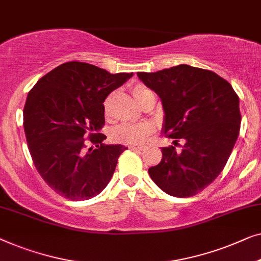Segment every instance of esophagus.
Instances as JSON below:
<instances>
[{
  "label": "esophagus",
  "mask_w": 261,
  "mask_h": 261,
  "mask_svg": "<svg viewBox=\"0 0 261 261\" xmlns=\"http://www.w3.org/2000/svg\"><path fill=\"white\" fill-rule=\"evenodd\" d=\"M130 149H132V150H144L145 146L136 144V145H130Z\"/></svg>",
  "instance_id": "obj_1"
}]
</instances>
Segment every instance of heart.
Returning <instances> with one entry per match:
<instances>
[{"label":"heart","mask_w":261,"mask_h":261,"mask_svg":"<svg viewBox=\"0 0 261 261\" xmlns=\"http://www.w3.org/2000/svg\"><path fill=\"white\" fill-rule=\"evenodd\" d=\"M134 97L137 102L142 100L146 94L151 93V91L142 85H137L132 90ZM153 131V126L148 122L142 123H122L115 127L112 132L113 138L116 141L126 143V144H139L145 142L150 134Z\"/></svg>","instance_id":"b5f03b06"}]
</instances>
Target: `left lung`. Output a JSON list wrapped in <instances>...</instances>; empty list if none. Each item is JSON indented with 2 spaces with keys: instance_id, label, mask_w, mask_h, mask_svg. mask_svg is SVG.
I'll use <instances>...</instances> for the list:
<instances>
[{
  "instance_id": "8db88e82",
  "label": "left lung",
  "mask_w": 261,
  "mask_h": 261,
  "mask_svg": "<svg viewBox=\"0 0 261 261\" xmlns=\"http://www.w3.org/2000/svg\"><path fill=\"white\" fill-rule=\"evenodd\" d=\"M137 75L162 100L164 134L185 141L181 151L162 148L161 162L149 168L150 177L175 197L202 192L223 170L236 145L239 97L216 73L189 65Z\"/></svg>"
}]
</instances>
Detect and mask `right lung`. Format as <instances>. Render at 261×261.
<instances>
[{
	"instance_id": "add662e5",
	"label": "right lung",
	"mask_w": 261,
	"mask_h": 261,
	"mask_svg": "<svg viewBox=\"0 0 261 261\" xmlns=\"http://www.w3.org/2000/svg\"><path fill=\"white\" fill-rule=\"evenodd\" d=\"M134 73H111L69 61L43 75L29 91L23 127L34 166L59 195L71 201L100 194L111 179L124 145H105L102 102ZM85 138L94 147L87 148Z\"/></svg>"
}]
</instances>
